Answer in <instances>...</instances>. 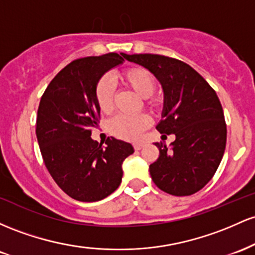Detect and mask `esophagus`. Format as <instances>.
<instances>
[{
    "label": "esophagus",
    "mask_w": 255,
    "mask_h": 255,
    "mask_svg": "<svg viewBox=\"0 0 255 255\" xmlns=\"http://www.w3.org/2000/svg\"><path fill=\"white\" fill-rule=\"evenodd\" d=\"M143 147H144V143H142V142H139V143H135V144H133V148H135L136 150L142 149Z\"/></svg>",
    "instance_id": "1"
}]
</instances>
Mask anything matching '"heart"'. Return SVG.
Wrapping results in <instances>:
<instances>
[{"mask_svg": "<svg viewBox=\"0 0 255 255\" xmlns=\"http://www.w3.org/2000/svg\"><path fill=\"white\" fill-rule=\"evenodd\" d=\"M119 79L127 87L144 99L145 107L155 111L160 101L153 96L156 82L149 71L142 67H132L119 73ZM96 104L102 113H110L113 110V88L108 78H101L95 89ZM150 125V118L147 114L137 116H117L108 123V131L113 136L122 139L133 141L142 135L143 131Z\"/></svg>", "mask_w": 255, "mask_h": 255, "instance_id": "heart-1", "label": "heart"}]
</instances>
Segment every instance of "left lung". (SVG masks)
<instances>
[{
    "instance_id": "obj_1",
    "label": "left lung",
    "mask_w": 255,
    "mask_h": 255,
    "mask_svg": "<svg viewBox=\"0 0 255 255\" xmlns=\"http://www.w3.org/2000/svg\"><path fill=\"white\" fill-rule=\"evenodd\" d=\"M125 59L149 70L164 90L160 133L176 139L167 148L155 143L159 158L149 172L156 187L174 196L201 190L212 179L227 144V124L216 91L185 62L158 54H133Z\"/></svg>"
}]
</instances>
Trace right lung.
<instances>
[{"label":"right lung","instance_id":"obj_1","mask_svg":"<svg viewBox=\"0 0 255 255\" xmlns=\"http://www.w3.org/2000/svg\"><path fill=\"white\" fill-rule=\"evenodd\" d=\"M123 61L117 53L73 60L54 77L39 102L36 135L43 161L56 184L78 201L111 195L122 182L123 161L133 153L130 143L114 137L105 145L91 138L100 123L97 83Z\"/></svg>","mask_w":255,"mask_h":255}]
</instances>
